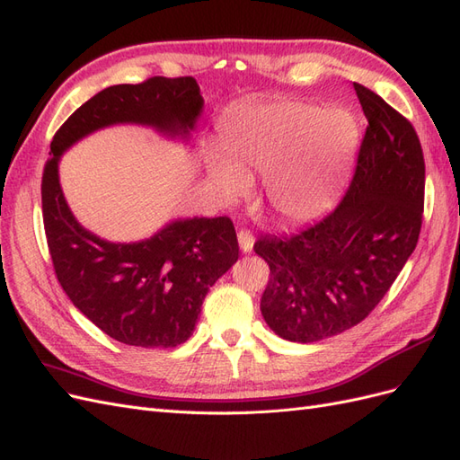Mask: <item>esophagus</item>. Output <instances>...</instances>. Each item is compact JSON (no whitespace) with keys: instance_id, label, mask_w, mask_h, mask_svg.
<instances>
[{"instance_id":"obj_1","label":"esophagus","mask_w":460,"mask_h":460,"mask_svg":"<svg viewBox=\"0 0 460 460\" xmlns=\"http://www.w3.org/2000/svg\"><path fill=\"white\" fill-rule=\"evenodd\" d=\"M238 242H240V249L243 253H249L253 249V243H255V238L253 234L249 230H240L238 232Z\"/></svg>"}]
</instances>
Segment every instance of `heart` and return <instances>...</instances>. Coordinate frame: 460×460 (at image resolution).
Returning a JSON list of instances; mask_svg holds the SVG:
<instances>
[{
    "label": "heart",
    "mask_w": 460,
    "mask_h": 460,
    "mask_svg": "<svg viewBox=\"0 0 460 460\" xmlns=\"http://www.w3.org/2000/svg\"><path fill=\"white\" fill-rule=\"evenodd\" d=\"M360 144V124L343 107L305 102L243 105L222 120V155L208 174L225 199L262 176V198L284 222H307L336 203Z\"/></svg>",
    "instance_id": "heart-1"
}]
</instances>
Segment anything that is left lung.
<instances>
[{"instance_id":"8db88e82","label":"left lung","mask_w":460,"mask_h":460,"mask_svg":"<svg viewBox=\"0 0 460 460\" xmlns=\"http://www.w3.org/2000/svg\"><path fill=\"white\" fill-rule=\"evenodd\" d=\"M368 127L355 174L328 215L253 249L270 274L261 313L288 341L313 343L374 311L414 252L422 228L426 166L412 124L355 82Z\"/></svg>"}]
</instances>
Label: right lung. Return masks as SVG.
<instances>
[{"instance_id": "right-lung-1", "label": "right lung", "mask_w": 460, "mask_h": 460, "mask_svg": "<svg viewBox=\"0 0 460 460\" xmlns=\"http://www.w3.org/2000/svg\"><path fill=\"white\" fill-rule=\"evenodd\" d=\"M196 78L153 76L109 86L55 132L41 176V213L55 274L75 307L113 340L134 347H176L196 328L201 305L238 261L228 217L169 222L153 238L111 243L78 225L59 184V159L80 137L119 122L190 136L201 115Z\"/></svg>"}]
</instances>
